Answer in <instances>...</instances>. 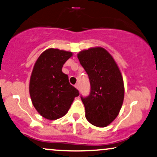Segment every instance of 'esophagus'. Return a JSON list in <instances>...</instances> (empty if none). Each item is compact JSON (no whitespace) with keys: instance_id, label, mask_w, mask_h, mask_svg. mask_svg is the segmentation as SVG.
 I'll return each mask as SVG.
<instances>
[{"instance_id":"1","label":"esophagus","mask_w":157,"mask_h":157,"mask_svg":"<svg viewBox=\"0 0 157 157\" xmlns=\"http://www.w3.org/2000/svg\"><path fill=\"white\" fill-rule=\"evenodd\" d=\"M75 88H76L77 89H79V88H80V87H79V84H75Z\"/></svg>"}]
</instances>
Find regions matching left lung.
<instances>
[{
  "instance_id": "left-lung-1",
  "label": "left lung",
  "mask_w": 157,
  "mask_h": 157,
  "mask_svg": "<svg viewBox=\"0 0 157 157\" xmlns=\"http://www.w3.org/2000/svg\"><path fill=\"white\" fill-rule=\"evenodd\" d=\"M77 57L91 85L89 96L81 97L86 120L97 127H105L116 119L123 102L121 72L112 56L102 47L82 50Z\"/></svg>"
}]
</instances>
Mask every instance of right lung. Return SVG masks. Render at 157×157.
Instances as JSON below:
<instances>
[{"mask_svg":"<svg viewBox=\"0 0 157 157\" xmlns=\"http://www.w3.org/2000/svg\"><path fill=\"white\" fill-rule=\"evenodd\" d=\"M72 52L48 48L40 55L32 70L29 94L34 107L44 118L55 120L68 112L78 90L62 71Z\"/></svg>","mask_w":157,"mask_h":157,"instance_id":"right-lung-1","label":"right lung"}]
</instances>
